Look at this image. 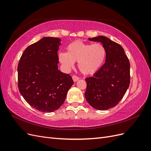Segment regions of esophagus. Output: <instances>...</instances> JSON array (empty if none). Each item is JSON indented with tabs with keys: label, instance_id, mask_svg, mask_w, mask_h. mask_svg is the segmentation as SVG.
<instances>
[{
	"label": "esophagus",
	"instance_id": "esophagus-1",
	"mask_svg": "<svg viewBox=\"0 0 151 151\" xmlns=\"http://www.w3.org/2000/svg\"><path fill=\"white\" fill-rule=\"evenodd\" d=\"M72 79H73V81H74V82H77V81L79 79V78L76 76H72Z\"/></svg>",
	"mask_w": 151,
	"mask_h": 151
}]
</instances>
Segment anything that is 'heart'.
I'll use <instances>...</instances> for the list:
<instances>
[{
  "instance_id": "heart-1",
  "label": "heart",
  "mask_w": 151,
  "mask_h": 151,
  "mask_svg": "<svg viewBox=\"0 0 151 151\" xmlns=\"http://www.w3.org/2000/svg\"><path fill=\"white\" fill-rule=\"evenodd\" d=\"M66 53L58 55L59 61L66 69L74 67L77 62L80 71L85 75H91L96 72L106 58V50L101 44L86 43L74 41L68 45Z\"/></svg>"
}]
</instances>
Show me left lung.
I'll return each mask as SVG.
<instances>
[{
    "label": "left lung",
    "mask_w": 151,
    "mask_h": 151,
    "mask_svg": "<svg viewBox=\"0 0 151 151\" xmlns=\"http://www.w3.org/2000/svg\"><path fill=\"white\" fill-rule=\"evenodd\" d=\"M89 40L101 43L106 55L103 65L93 77L86 79L85 98L94 108L107 110L120 101L129 88L130 62L121 45L106 36Z\"/></svg>",
    "instance_id": "1"
}]
</instances>
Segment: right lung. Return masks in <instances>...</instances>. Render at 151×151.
Here are the masks:
<instances>
[{"instance_id":"1","label":"right lung","mask_w":151,"mask_h":151,"mask_svg":"<svg viewBox=\"0 0 151 151\" xmlns=\"http://www.w3.org/2000/svg\"><path fill=\"white\" fill-rule=\"evenodd\" d=\"M61 40L44 37L27 47L18 63V88L31 106L42 112L57 110L74 84L69 74L58 69Z\"/></svg>"}]
</instances>
